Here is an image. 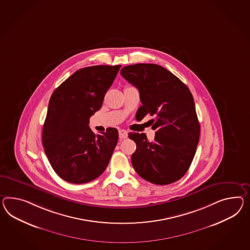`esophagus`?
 Here are the masks:
<instances>
[{
	"instance_id": "34e87169",
	"label": "esophagus",
	"mask_w": 250,
	"mask_h": 250,
	"mask_svg": "<svg viewBox=\"0 0 250 250\" xmlns=\"http://www.w3.org/2000/svg\"><path fill=\"white\" fill-rule=\"evenodd\" d=\"M119 137H120V139H126V138H128V131L126 129H121L119 131Z\"/></svg>"
}]
</instances>
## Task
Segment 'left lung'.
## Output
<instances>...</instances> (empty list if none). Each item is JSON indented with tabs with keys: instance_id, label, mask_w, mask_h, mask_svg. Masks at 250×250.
<instances>
[{
	"instance_id": "1",
	"label": "left lung",
	"mask_w": 250,
	"mask_h": 250,
	"mask_svg": "<svg viewBox=\"0 0 250 250\" xmlns=\"http://www.w3.org/2000/svg\"><path fill=\"white\" fill-rule=\"evenodd\" d=\"M122 77L135 86L142 103L136 117L154 116L153 141L145 133H128L137 147L131 163L142 179L167 185L181 179L192 162L199 143V126L192 94L179 78L160 65L123 67Z\"/></svg>"
}]
</instances>
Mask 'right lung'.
Returning <instances> with one entry per match:
<instances>
[{"label":"right lung","instance_id":"1","mask_svg":"<svg viewBox=\"0 0 250 250\" xmlns=\"http://www.w3.org/2000/svg\"><path fill=\"white\" fill-rule=\"evenodd\" d=\"M121 65H96L75 71L53 91L42 128V145L52 168L73 184L90 182L109 164L119 132L95 135L90 116L102 108Z\"/></svg>","mask_w":250,"mask_h":250}]
</instances>
